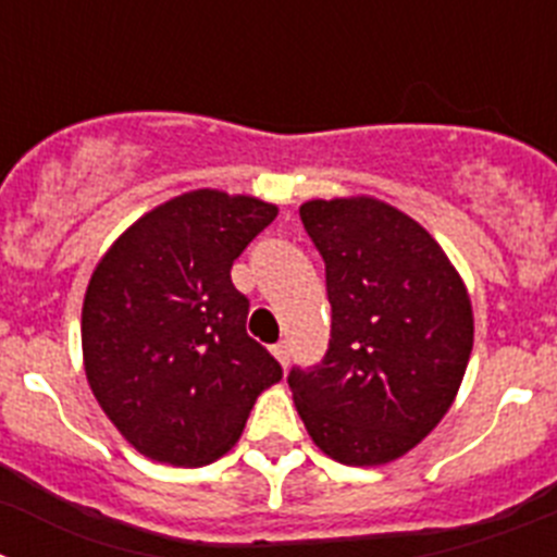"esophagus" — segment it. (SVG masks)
Returning <instances> with one entry per match:
<instances>
[{
    "label": "esophagus",
    "instance_id": "esophagus-1",
    "mask_svg": "<svg viewBox=\"0 0 557 557\" xmlns=\"http://www.w3.org/2000/svg\"><path fill=\"white\" fill-rule=\"evenodd\" d=\"M273 357L282 362L284 368L289 366V346H287V339H282V343H275L273 346Z\"/></svg>",
    "mask_w": 557,
    "mask_h": 557
}]
</instances>
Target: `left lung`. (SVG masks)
<instances>
[{"mask_svg":"<svg viewBox=\"0 0 557 557\" xmlns=\"http://www.w3.org/2000/svg\"><path fill=\"white\" fill-rule=\"evenodd\" d=\"M301 223L326 264L332 337L289 391L318 449L382 466L455 401L474 346L469 293L430 231L382 200H309Z\"/></svg>","mask_w":557,"mask_h":557,"instance_id":"8db88e82","label":"left lung"}]
</instances>
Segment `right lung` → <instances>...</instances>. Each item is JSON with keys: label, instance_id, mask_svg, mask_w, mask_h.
Returning <instances> with one entry per match:
<instances>
[{"label": "right lung", "instance_id": "1", "mask_svg": "<svg viewBox=\"0 0 557 557\" xmlns=\"http://www.w3.org/2000/svg\"><path fill=\"white\" fill-rule=\"evenodd\" d=\"M278 209L195 189L147 211L108 248L83 301L91 393L127 444L170 466H206L239 441L282 366L245 332L231 264Z\"/></svg>", "mask_w": 557, "mask_h": 557}]
</instances>
